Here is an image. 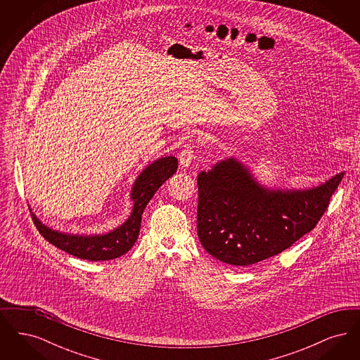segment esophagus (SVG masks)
I'll return each mask as SVG.
<instances>
[{"instance_id": "obj_1", "label": "esophagus", "mask_w": 360, "mask_h": 360, "mask_svg": "<svg viewBox=\"0 0 360 360\" xmlns=\"http://www.w3.org/2000/svg\"><path fill=\"white\" fill-rule=\"evenodd\" d=\"M178 158H179V165H181L182 167H188V166L191 165L193 159H194L193 147H191L190 144H186V146L184 147V150L178 155Z\"/></svg>"}]
</instances>
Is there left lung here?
Returning <instances> with one entry per match:
<instances>
[{
	"mask_svg": "<svg viewBox=\"0 0 360 360\" xmlns=\"http://www.w3.org/2000/svg\"><path fill=\"white\" fill-rule=\"evenodd\" d=\"M342 176L311 188H276L262 184L238 156L221 159L197 178L198 239L207 254L232 266L278 255L316 226Z\"/></svg>",
	"mask_w": 360,
	"mask_h": 360,
	"instance_id": "obj_1",
	"label": "left lung"
}]
</instances>
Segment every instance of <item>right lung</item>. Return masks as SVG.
Listing matches in <instances>:
<instances>
[{"label":"right lung","mask_w":360,"mask_h":360,"mask_svg":"<svg viewBox=\"0 0 360 360\" xmlns=\"http://www.w3.org/2000/svg\"><path fill=\"white\" fill-rule=\"evenodd\" d=\"M178 169V159L175 156H163L147 165L137 175L129 200L132 210L128 219L119 226L103 233H69L41 223L32 213L36 228L41 236L56 248L68 252L72 257L98 262L110 260L127 254L136 243L141 216L147 204L160 188Z\"/></svg>","instance_id":"1"}]
</instances>
